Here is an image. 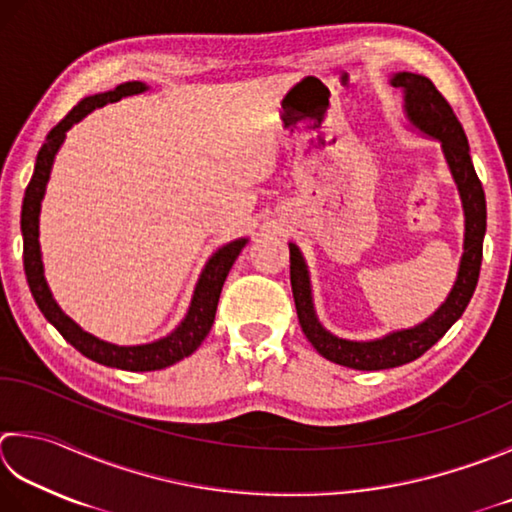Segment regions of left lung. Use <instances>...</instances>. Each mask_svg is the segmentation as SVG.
I'll use <instances>...</instances> for the list:
<instances>
[{
  "instance_id": "left-lung-1",
  "label": "left lung",
  "mask_w": 512,
  "mask_h": 512,
  "mask_svg": "<svg viewBox=\"0 0 512 512\" xmlns=\"http://www.w3.org/2000/svg\"><path fill=\"white\" fill-rule=\"evenodd\" d=\"M390 84L402 88L404 93V110L408 122L424 135L439 139L446 157V164L453 175L459 197L464 206V255L459 262V273L455 286L450 290L446 302L439 306L426 322L413 328L393 330L379 339L370 342H353L342 339L322 326L317 319L313 304V288H310L308 266L302 253L295 244L290 248V286H293L295 308L304 335L310 344L328 362L355 368V370H384L413 362L422 357L426 350L437 344L446 335V330L453 326L475 293L479 268H482V250L486 235V195L482 182L475 173L473 159H470L468 139L462 124L455 117L453 108L439 93L435 84L424 75L415 73H395L390 77Z\"/></svg>"
}]
</instances>
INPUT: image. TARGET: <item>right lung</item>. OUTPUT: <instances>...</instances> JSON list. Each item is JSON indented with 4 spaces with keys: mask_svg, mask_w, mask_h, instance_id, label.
<instances>
[{
    "mask_svg": "<svg viewBox=\"0 0 512 512\" xmlns=\"http://www.w3.org/2000/svg\"><path fill=\"white\" fill-rule=\"evenodd\" d=\"M148 90L142 82H126L119 84L117 88L108 90V93H99L93 97H86L79 102L70 113L59 122L53 130H50L46 142L42 144L37 153L35 173L30 177V184L26 186L24 204H22V237H24V270L28 279V288L35 297V304L42 310L44 317L53 324L59 335H62L70 346H75L84 357L93 359V362L110 366V368H122L133 370V373H146V370H159L166 366L177 364L179 359L193 355L204 342L206 335L210 333L215 322L217 302L222 295V286L226 277L233 268L235 259L242 253L248 239H235L226 246H222L208 259L199 282L195 286L193 299H190L188 313L182 319L173 333L157 339V342L142 344V346H117L97 339L95 335L86 333L79 328L73 319H70L62 308L57 306L53 299V293L46 284L44 277V264H42V250H39V210H42V199L46 193V184L53 170V162L59 146L64 144L68 128L82 122V119L93 113L95 108H102L106 104L119 102L126 95H137Z\"/></svg>",
    "mask_w": 512,
    "mask_h": 512,
    "instance_id": "add662e5",
    "label": "right lung"
}]
</instances>
